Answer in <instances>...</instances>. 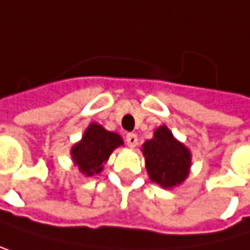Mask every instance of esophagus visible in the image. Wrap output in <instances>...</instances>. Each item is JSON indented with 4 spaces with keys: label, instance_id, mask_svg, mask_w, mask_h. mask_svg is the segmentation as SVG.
<instances>
[{
    "label": "esophagus",
    "instance_id": "obj_1",
    "mask_svg": "<svg viewBox=\"0 0 250 250\" xmlns=\"http://www.w3.org/2000/svg\"><path fill=\"white\" fill-rule=\"evenodd\" d=\"M125 142H126V145H128L129 147H136L137 143H139V139H137L136 134H132V132H129V134H126V137H125Z\"/></svg>",
    "mask_w": 250,
    "mask_h": 250
}]
</instances>
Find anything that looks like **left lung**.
<instances>
[{"mask_svg":"<svg viewBox=\"0 0 250 250\" xmlns=\"http://www.w3.org/2000/svg\"><path fill=\"white\" fill-rule=\"evenodd\" d=\"M142 154L149 179L163 188L181 186L190 175L191 152L166 125L154 129L152 139L142 145Z\"/></svg>","mask_w":250,"mask_h":250,"instance_id":"obj_1","label":"left lung"}]
</instances>
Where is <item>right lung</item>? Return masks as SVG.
<instances>
[{
	"label": "right lung",
	"instance_id": "add662e5",
	"mask_svg": "<svg viewBox=\"0 0 250 250\" xmlns=\"http://www.w3.org/2000/svg\"><path fill=\"white\" fill-rule=\"evenodd\" d=\"M119 146H124V139L118 132L107 131L103 125L92 122L81 140L71 147V158L81 175L93 176L104 170V165Z\"/></svg>",
	"mask_w": 250,
	"mask_h": 250
}]
</instances>
